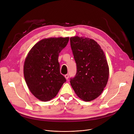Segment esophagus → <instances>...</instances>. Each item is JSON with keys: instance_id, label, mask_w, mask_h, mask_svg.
Here are the masks:
<instances>
[{"instance_id": "1", "label": "esophagus", "mask_w": 134, "mask_h": 134, "mask_svg": "<svg viewBox=\"0 0 134 134\" xmlns=\"http://www.w3.org/2000/svg\"><path fill=\"white\" fill-rule=\"evenodd\" d=\"M65 77L66 78V80H68V78H69V75H68V74H66V75H65Z\"/></svg>"}]
</instances>
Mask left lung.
<instances>
[{
	"label": "left lung",
	"instance_id": "left-lung-1",
	"mask_svg": "<svg viewBox=\"0 0 134 134\" xmlns=\"http://www.w3.org/2000/svg\"><path fill=\"white\" fill-rule=\"evenodd\" d=\"M70 46L77 71L70 84L82 100L91 101L98 98L106 86L109 74L105 54L98 43L88 37L70 38Z\"/></svg>",
	"mask_w": 134,
	"mask_h": 134
}]
</instances>
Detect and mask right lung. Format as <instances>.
<instances>
[{
    "label": "right lung",
    "instance_id": "add662e5",
    "mask_svg": "<svg viewBox=\"0 0 134 134\" xmlns=\"http://www.w3.org/2000/svg\"><path fill=\"white\" fill-rule=\"evenodd\" d=\"M69 39V37L42 39L32 47L25 59V82L32 94L42 101L54 98L66 81L60 72L58 57Z\"/></svg>",
    "mask_w": 134,
    "mask_h": 134
}]
</instances>
